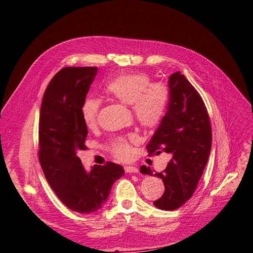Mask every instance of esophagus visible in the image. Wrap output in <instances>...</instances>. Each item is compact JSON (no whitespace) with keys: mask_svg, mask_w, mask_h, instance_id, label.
Masks as SVG:
<instances>
[{"mask_svg":"<svg viewBox=\"0 0 253 253\" xmlns=\"http://www.w3.org/2000/svg\"><path fill=\"white\" fill-rule=\"evenodd\" d=\"M125 170H126V173H137V172H138V169H137V168L134 167V166H126Z\"/></svg>","mask_w":253,"mask_h":253,"instance_id":"esophagus-1","label":"esophagus"}]
</instances>
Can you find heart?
I'll use <instances>...</instances> for the list:
<instances>
[{
	"mask_svg": "<svg viewBox=\"0 0 253 253\" xmlns=\"http://www.w3.org/2000/svg\"><path fill=\"white\" fill-rule=\"evenodd\" d=\"M102 91L105 96L115 99L126 105H131L136 119L143 126H156L166 112L169 90L162 82H151L147 74L132 73L120 75L106 82ZM100 102L87 97L80 106V115L84 126L93 128L97 124ZM134 135L127 138H117L110 143V150L115 156L126 159L131 156L129 143L134 142Z\"/></svg>",
	"mask_w": 253,
	"mask_h": 253,
	"instance_id": "1",
	"label": "heart"
}]
</instances>
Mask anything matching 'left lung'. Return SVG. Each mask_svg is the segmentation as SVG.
Returning <instances> with one entry per match:
<instances>
[{"instance_id":"obj_1","label":"left lung","mask_w":253,"mask_h":253,"mask_svg":"<svg viewBox=\"0 0 253 253\" xmlns=\"http://www.w3.org/2000/svg\"><path fill=\"white\" fill-rule=\"evenodd\" d=\"M168 85V111L147 150L149 154L168 153L171 159L163 172H153L145 166L140 172L163 179L165 192L154 206L172 211L193 195L210 155L212 131L203 98L185 76L180 72L172 74Z\"/></svg>"}]
</instances>
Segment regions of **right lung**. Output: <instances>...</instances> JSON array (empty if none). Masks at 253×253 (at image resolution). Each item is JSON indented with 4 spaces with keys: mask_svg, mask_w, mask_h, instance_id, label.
<instances>
[{
    "mask_svg": "<svg viewBox=\"0 0 253 253\" xmlns=\"http://www.w3.org/2000/svg\"><path fill=\"white\" fill-rule=\"evenodd\" d=\"M97 67H64L45 90L39 120V159L45 178L67 208L88 214L102 208L113 183L125 174L108 162L85 171L77 151L85 150L87 127L80 106Z\"/></svg>",
    "mask_w": 253,
    "mask_h": 253,
    "instance_id": "obj_1",
    "label": "right lung"
}]
</instances>
